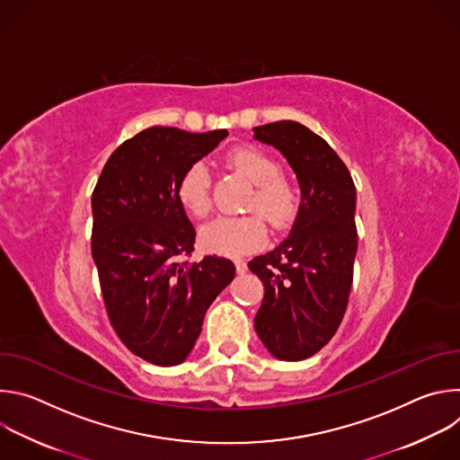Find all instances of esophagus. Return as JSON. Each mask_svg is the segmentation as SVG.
I'll return each mask as SVG.
<instances>
[{
	"label": "esophagus",
	"instance_id": "1",
	"mask_svg": "<svg viewBox=\"0 0 460 460\" xmlns=\"http://www.w3.org/2000/svg\"><path fill=\"white\" fill-rule=\"evenodd\" d=\"M234 268H236V273H238V275H243V273L247 271V264H245L243 260H236V261H234Z\"/></svg>",
	"mask_w": 460,
	"mask_h": 460
}]
</instances>
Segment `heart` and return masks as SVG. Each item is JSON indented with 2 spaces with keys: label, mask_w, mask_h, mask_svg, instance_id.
<instances>
[{
  "label": "heart",
  "mask_w": 460,
  "mask_h": 460,
  "mask_svg": "<svg viewBox=\"0 0 460 460\" xmlns=\"http://www.w3.org/2000/svg\"><path fill=\"white\" fill-rule=\"evenodd\" d=\"M226 160L254 185L247 202L249 211H258L277 231L295 222L300 206L298 192L293 183L280 176V165L275 158L256 147L243 146L229 151ZM176 196L189 215L204 218L209 213V171L202 162L190 164L181 172L176 183ZM266 233V224L259 215L218 217L200 229V243L215 254L240 256L264 243Z\"/></svg>",
  "instance_id": "b5f03b06"
}]
</instances>
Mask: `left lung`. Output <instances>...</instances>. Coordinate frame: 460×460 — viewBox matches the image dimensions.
Instances as JSON below:
<instances>
[{
    "label": "left lung",
    "instance_id": "1",
    "mask_svg": "<svg viewBox=\"0 0 460 460\" xmlns=\"http://www.w3.org/2000/svg\"><path fill=\"white\" fill-rule=\"evenodd\" d=\"M252 130L286 156L302 192L289 236L249 261L266 289L254 330L273 357L304 360L333 339L348 307L357 189L339 155L305 125L282 119Z\"/></svg>",
    "mask_w": 460,
    "mask_h": 460
}]
</instances>
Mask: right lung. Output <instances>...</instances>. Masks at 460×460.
I'll list each match as a JSON object with an SVG mask.
<instances>
[{
    "label": "right lung",
    "instance_id": "obj_1",
    "mask_svg": "<svg viewBox=\"0 0 460 460\" xmlns=\"http://www.w3.org/2000/svg\"><path fill=\"white\" fill-rule=\"evenodd\" d=\"M226 137L149 127L111 155L93 192L91 249L109 320L127 349L155 366L189 357L206 311L234 279L233 261L217 254L180 261L196 233L178 178Z\"/></svg>",
    "mask_w": 460,
    "mask_h": 460
}]
</instances>
